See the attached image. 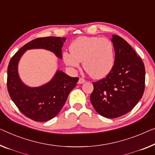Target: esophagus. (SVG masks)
Returning <instances> with one entry per match:
<instances>
[{"mask_svg":"<svg viewBox=\"0 0 155 155\" xmlns=\"http://www.w3.org/2000/svg\"><path fill=\"white\" fill-rule=\"evenodd\" d=\"M86 81H85L84 78H79V79H78V84H84V83Z\"/></svg>","mask_w":155,"mask_h":155,"instance_id":"1","label":"esophagus"}]
</instances>
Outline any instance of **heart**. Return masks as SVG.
I'll return each instance as SVG.
<instances>
[{"mask_svg": "<svg viewBox=\"0 0 155 155\" xmlns=\"http://www.w3.org/2000/svg\"><path fill=\"white\" fill-rule=\"evenodd\" d=\"M70 53L63 55L64 63L71 70L80 68L81 62L92 77L102 78L114 64V47L108 39L99 37H78L71 43Z\"/></svg>", "mask_w": 155, "mask_h": 155, "instance_id": "b5f03b06", "label": "heart"}]
</instances>
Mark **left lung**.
<instances>
[{"instance_id": "1", "label": "left lung", "mask_w": 155, "mask_h": 155, "mask_svg": "<svg viewBox=\"0 0 155 155\" xmlns=\"http://www.w3.org/2000/svg\"><path fill=\"white\" fill-rule=\"evenodd\" d=\"M111 41L114 67L106 78L93 83L90 100L99 114L115 118L130 111L141 99L145 70L140 57L124 39L114 35Z\"/></svg>"}]
</instances>
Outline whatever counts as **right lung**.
<instances>
[{
    "mask_svg": "<svg viewBox=\"0 0 155 155\" xmlns=\"http://www.w3.org/2000/svg\"><path fill=\"white\" fill-rule=\"evenodd\" d=\"M65 38L47 37L32 40L20 48L12 58L8 68L7 86L12 100L24 115L34 121L46 122L61 111L69 94L77 85L78 77H71L58 70L47 84L31 87L25 85L18 74V64L25 51L44 48L62 58V47Z\"/></svg>",
    "mask_w": 155,
    "mask_h": 155,
    "instance_id": "right-lung-1",
    "label": "right lung"
}]
</instances>
